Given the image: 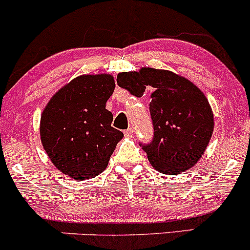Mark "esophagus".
Segmentation results:
<instances>
[{"label":"esophagus","instance_id":"34e87169","mask_svg":"<svg viewBox=\"0 0 250 250\" xmlns=\"http://www.w3.org/2000/svg\"><path fill=\"white\" fill-rule=\"evenodd\" d=\"M133 134H134V130H133V128H128V129L125 130V137H132Z\"/></svg>","mask_w":250,"mask_h":250}]
</instances>
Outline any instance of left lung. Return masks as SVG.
<instances>
[{
  "instance_id": "1",
  "label": "left lung",
  "mask_w": 250,
  "mask_h": 250,
  "mask_svg": "<svg viewBox=\"0 0 250 250\" xmlns=\"http://www.w3.org/2000/svg\"><path fill=\"white\" fill-rule=\"evenodd\" d=\"M117 84L135 97L152 89L153 138L141 146L156 170L175 175L200 161L214 129L213 111L200 88L172 71L152 67L121 72Z\"/></svg>"
}]
</instances>
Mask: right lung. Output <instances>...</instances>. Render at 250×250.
I'll return each mask as SVG.
<instances>
[{"instance_id":"right-lung-1","label":"right lung","mask_w":250,"mask_h":250,"mask_svg":"<svg viewBox=\"0 0 250 250\" xmlns=\"http://www.w3.org/2000/svg\"><path fill=\"white\" fill-rule=\"evenodd\" d=\"M115 89L111 75H82L58 90L41 116L40 134L53 165L75 180L104 172L123 133L106 110Z\"/></svg>"}]
</instances>
